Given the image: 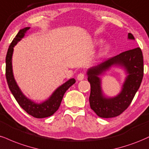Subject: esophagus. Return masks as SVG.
I'll list each match as a JSON object with an SVG mask.
<instances>
[{
	"label": "esophagus",
	"mask_w": 149,
	"mask_h": 149,
	"mask_svg": "<svg viewBox=\"0 0 149 149\" xmlns=\"http://www.w3.org/2000/svg\"><path fill=\"white\" fill-rule=\"evenodd\" d=\"M77 80H79V81L83 80L84 79V73H79L77 77Z\"/></svg>",
	"instance_id": "esophagus-1"
}]
</instances>
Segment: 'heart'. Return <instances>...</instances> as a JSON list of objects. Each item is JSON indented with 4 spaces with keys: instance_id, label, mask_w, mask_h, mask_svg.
Returning a JSON list of instances; mask_svg holds the SVG:
<instances>
[{
    "instance_id": "heart-1",
    "label": "heart",
    "mask_w": 149,
    "mask_h": 149,
    "mask_svg": "<svg viewBox=\"0 0 149 149\" xmlns=\"http://www.w3.org/2000/svg\"><path fill=\"white\" fill-rule=\"evenodd\" d=\"M102 42V40H98V41H97V44H100ZM109 50H110V46L109 45L107 44V45H104V46L101 48V49L100 50L99 53L97 54V56L98 57L104 56V55H106V54L109 52Z\"/></svg>"
}]
</instances>
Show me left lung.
Masks as SVG:
<instances>
[{
	"label": "left lung",
	"instance_id": "left-lung-1",
	"mask_svg": "<svg viewBox=\"0 0 149 149\" xmlns=\"http://www.w3.org/2000/svg\"><path fill=\"white\" fill-rule=\"evenodd\" d=\"M127 38L134 40L128 33ZM112 66L123 68L127 77L121 92L115 97H106L103 94L99 76ZM88 81L91 84L89 102L91 109L101 118H113L122 113L132 102L139 89L144 75L143 55L139 47L120 53L92 67L87 70Z\"/></svg>",
	"mask_w": 149,
	"mask_h": 149
}]
</instances>
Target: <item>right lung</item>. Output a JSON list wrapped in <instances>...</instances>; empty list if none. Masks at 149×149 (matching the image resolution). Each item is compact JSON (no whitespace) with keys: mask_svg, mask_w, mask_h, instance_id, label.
<instances>
[{"mask_svg":"<svg viewBox=\"0 0 149 149\" xmlns=\"http://www.w3.org/2000/svg\"><path fill=\"white\" fill-rule=\"evenodd\" d=\"M29 29L30 27H26L24 29H21L15 38H14V40H12V43L10 44L8 52H7L6 59H5V62H6L5 75H6V79L9 88L21 107L25 110L29 114L31 115L35 118H46V117L53 115L58 109L65 93L72 85L74 84L76 81L74 78H72L65 82L63 84L58 87L54 91V92L48 99L41 103L35 102L34 101L28 98L23 93L14 77L12 58L14 47L18 42L24 38L25 33Z\"/></svg>","mask_w":149,"mask_h":149,"instance_id":"1","label":"right lung"}]
</instances>
